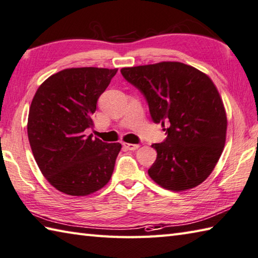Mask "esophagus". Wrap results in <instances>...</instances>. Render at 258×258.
Returning a JSON list of instances; mask_svg holds the SVG:
<instances>
[{
    "label": "esophagus",
    "instance_id": "1",
    "mask_svg": "<svg viewBox=\"0 0 258 258\" xmlns=\"http://www.w3.org/2000/svg\"><path fill=\"white\" fill-rule=\"evenodd\" d=\"M123 146L125 147V148H127L128 150H136V149H138L139 148V145H135V144H123Z\"/></svg>",
    "mask_w": 258,
    "mask_h": 258
}]
</instances>
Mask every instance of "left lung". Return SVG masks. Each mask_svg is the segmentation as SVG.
<instances>
[{
    "label": "left lung",
    "mask_w": 258,
    "mask_h": 258,
    "mask_svg": "<svg viewBox=\"0 0 258 258\" xmlns=\"http://www.w3.org/2000/svg\"><path fill=\"white\" fill-rule=\"evenodd\" d=\"M121 73L145 94L152 120L168 135L152 145L157 159L148 170L151 179L172 191L201 185L222 156L227 131L224 102L212 79L175 61L122 68Z\"/></svg>",
    "instance_id": "left-lung-1"
}]
</instances>
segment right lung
I'll return each instance as SVG.
<instances>
[{
    "mask_svg": "<svg viewBox=\"0 0 258 258\" xmlns=\"http://www.w3.org/2000/svg\"><path fill=\"white\" fill-rule=\"evenodd\" d=\"M118 69L69 68L36 90L30 106L28 137L42 175L69 196H88L109 182L121 149L87 136L97 101Z\"/></svg>",
    "mask_w": 258,
    "mask_h": 258,
    "instance_id": "1",
    "label": "right lung"
}]
</instances>
